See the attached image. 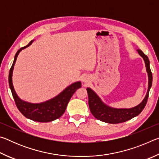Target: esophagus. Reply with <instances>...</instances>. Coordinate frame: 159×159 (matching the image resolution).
Returning a JSON list of instances; mask_svg holds the SVG:
<instances>
[{"label": "esophagus", "mask_w": 159, "mask_h": 159, "mask_svg": "<svg viewBox=\"0 0 159 159\" xmlns=\"http://www.w3.org/2000/svg\"><path fill=\"white\" fill-rule=\"evenodd\" d=\"M83 82L84 83H86L88 82V79L87 78H84V79H83Z\"/></svg>", "instance_id": "obj_1"}]
</instances>
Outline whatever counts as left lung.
Instances as JSON below:
<instances>
[{
    "label": "left lung",
    "instance_id": "8db88e82",
    "mask_svg": "<svg viewBox=\"0 0 159 159\" xmlns=\"http://www.w3.org/2000/svg\"><path fill=\"white\" fill-rule=\"evenodd\" d=\"M137 51L143 58L148 75V89L143 100L138 105L132 108H114L106 104L95 91L90 88H88L86 90L88 94V104L90 110L97 119L112 124L123 123L138 116L146 106L150 88L152 85V74L150 69L149 58L141 50L138 49Z\"/></svg>",
    "mask_w": 159,
    "mask_h": 159
}]
</instances>
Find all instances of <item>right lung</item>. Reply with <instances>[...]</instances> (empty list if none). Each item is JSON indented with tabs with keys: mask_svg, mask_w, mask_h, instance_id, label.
<instances>
[{
	"mask_svg": "<svg viewBox=\"0 0 159 159\" xmlns=\"http://www.w3.org/2000/svg\"><path fill=\"white\" fill-rule=\"evenodd\" d=\"M34 41V40L31 41L26 46L21 48L15 54L14 61L9 73V85L17 107L26 118L38 122H50L57 119L62 116L72 95L77 89L81 87V82L76 81L71 83L57 96L40 103H31L20 98V97L16 93L13 85V70L19 54L21 50L31 45Z\"/></svg>",
	"mask_w": 159,
	"mask_h": 159,
	"instance_id": "1",
	"label": "right lung"
}]
</instances>
